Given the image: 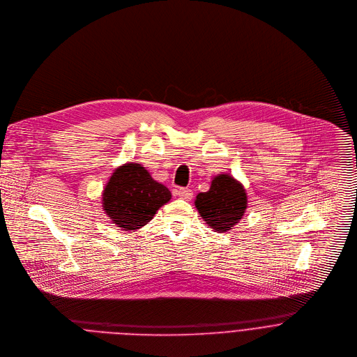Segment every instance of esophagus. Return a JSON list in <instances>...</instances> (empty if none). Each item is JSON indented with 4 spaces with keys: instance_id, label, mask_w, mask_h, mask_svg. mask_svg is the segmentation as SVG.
<instances>
[{
    "instance_id": "34e87169",
    "label": "esophagus",
    "mask_w": 357,
    "mask_h": 357,
    "mask_svg": "<svg viewBox=\"0 0 357 357\" xmlns=\"http://www.w3.org/2000/svg\"><path fill=\"white\" fill-rule=\"evenodd\" d=\"M177 195L185 201H191L192 199V191L190 188H178L177 190Z\"/></svg>"
}]
</instances>
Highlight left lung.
<instances>
[{
    "mask_svg": "<svg viewBox=\"0 0 357 357\" xmlns=\"http://www.w3.org/2000/svg\"><path fill=\"white\" fill-rule=\"evenodd\" d=\"M195 206L209 227L219 233L231 230L246 209L242 185L229 174L215 177L208 192L197 195Z\"/></svg>",
    "mask_w": 357,
    "mask_h": 357,
    "instance_id": "obj_1",
    "label": "left lung"
}]
</instances>
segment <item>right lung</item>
I'll return each instance as SVG.
<instances>
[{
	"label": "right lung",
	"instance_id": "1",
	"mask_svg": "<svg viewBox=\"0 0 357 357\" xmlns=\"http://www.w3.org/2000/svg\"><path fill=\"white\" fill-rule=\"evenodd\" d=\"M104 211L123 230L145 226L170 201V191L137 163H126L112 174L102 195Z\"/></svg>",
	"mask_w": 357,
	"mask_h": 357
}]
</instances>
